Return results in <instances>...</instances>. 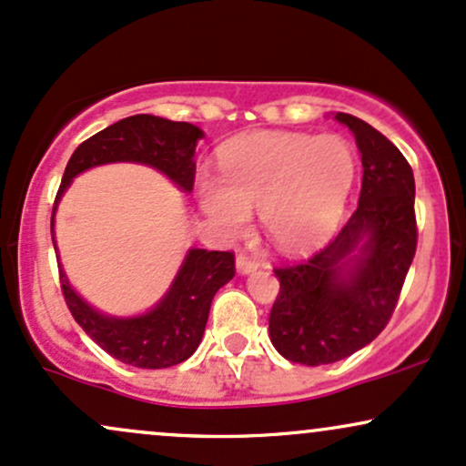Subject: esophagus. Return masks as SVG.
Masks as SVG:
<instances>
[{
    "mask_svg": "<svg viewBox=\"0 0 466 466\" xmlns=\"http://www.w3.org/2000/svg\"><path fill=\"white\" fill-rule=\"evenodd\" d=\"M256 269H258V263H256V260H251L248 254H238L237 256V271L240 276L254 274Z\"/></svg>",
    "mask_w": 466,
    "mask_h": 466,
    "instance_id": "1",
    "label": "esophagus"
}]
</instances>
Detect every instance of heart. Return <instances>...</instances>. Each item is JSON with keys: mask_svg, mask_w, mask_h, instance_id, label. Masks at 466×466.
Instances as JSON below:
<instances>
[{"mask_svg": "<svg viewBox=\"0 0 466 466\" xmlns=\"http://www.w3.org/2000/svg\"><path fill=\"white\" fill-rule=\"evenodd\" d=\"M221 179L201 177L203 215L228 237L260 228L276 249L300 256L318 249L339 226L355 186V151L339 136L251 133L221 148Z\"/></svg>", "mask_w": 466, "mask_h": 466, "instance_id": "b5f03b06", "label": "heart"}]
</instances>
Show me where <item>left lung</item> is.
I'll return each mask as SVG.
<instances>
[{"instance_id":"8db88e82","label":"left lung","mask_w":466,"mask_h":466,"mask_svg":"<svg viewBox=\"0 0 466 466\" xmlns=\"http://www.w3.org/2000/svg\"><path fill=\"white\" fill-rule=\"evenodd\" d=\"M361 155L357 210L307 263L276 269L269 339L289 361L324 366L386 329L416 251L414 173L403 153L360 117L337 111Z\"/></svg>"}]
</instances>
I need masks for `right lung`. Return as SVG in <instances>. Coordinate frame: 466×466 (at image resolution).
Masks as SVG:
<instances>
[{
    "label": "right lung",
    "instance_id": "obj_1",
    "mask_svg": "<svg viewBox=\"0 0 466 466\" xmlns=\"http://www.w3.org/2000/svg\"><path fill=\"white\" fill-rule=\"evenodd\" d=\"M201 137L203 131L190 122L137 114L117 120L80 144L69 157L52 210V243L56 254L58 201L80 173L105 164H142L166 175L181 192H190L195 184V151ZM58 267L63 296L85 333L117 361L147 370L177 366L188 360L201 344L212 298L234 278L232 251L190 248L170 287L148 311L111 315L85 300L72 287L63 265L58 263Z\"/></svg>",
    "mask_w": 466,
    "mask_h": 466
}]
</instances>
